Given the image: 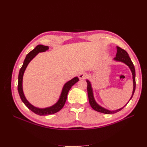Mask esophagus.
<instances>
[{"instance_id":"34e87169","label":"esophagus","mask_w":147,"mask_h":147,"mask_svg":"<svg viewBox=\"0 0 147 147\" xmlns=\"http://www.w3.org/2000/svg\"><path fill=\"white\" fill-rule=\"evenodd\" d=\"M87 77V74L85 72H81L78 74V78L82 80V79H85Z\"/></svg>"}]
</instances>
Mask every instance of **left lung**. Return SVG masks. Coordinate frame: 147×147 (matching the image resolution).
<instances>
[{
    "label": "left lung",
    "instance_id": "left-lung-1",
    "mask_svg": "<svg viewBox=\"0 0 147 147\" xmlns=\"http://www.w3.org/2000/svg\"><path fill=\"white\" fill-rule=\"evenodd\" d=\"M117 53L116 55V57L113 59L115 61H119V62H121V63H123L125 64H126L129 69L131 70V72L132 74V79H133V91H132V94L131 97V98L129 100L132 99V97L134 95V93L135 92L136 90V71H135V68H134V65L133 64L132 62L131 59V58L129 56L128 53L124 50L123 49L119 47H117ZM86 82L88 84L87 86V90H88V99H89V102H90V104L91 106V107L94 109V110L97 111V112H99L100 113H103L105 114H111V113H115L121 110H122L124 107H125L127 104L128 103L129 100L128 101L126 105H124L123 107L116 110H109L106 109L104 107H102L100 105H99L96 102L94 96H93V91H92V88L91 86V84L90 82L88 80H86Z\"/></svg>",
    "mask_w": 147,
    "mask_h": 147
}]
</instances>
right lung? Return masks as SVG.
I'll return each mask as SVG.
<instances>
[{
    "label": "right lung",
    "mask_w": 147,
    "mask_h": 147,
    "mask_svg": "<svg viewBox=\"0 0 147 147\" xmlns=\"http://www.w3.org/2000/svg\"><path fill=\"white\" fill-rule=\"evenodd\" d=\"M48 49H49V47L48 46L38 45L35 47L33 50L29 52L26 57V58L24 61L23 64L20 70L19 75H18V92H19V94L21 97V100L23 101V102L25 104V105L29 109H30L31 111H32V112H33L35 114L40 115V116H42V115H48L54 114L57 112H59L60 110L63 109L65 103V101L67 100V94L70 90V89L72 88V86L74 85V84H75L79 80L78 78L75 77L73 79L70 80V81L67 82L63 88V90H62V92H61V94L59 97V100H57V102L55 104H54L51 107H47L45 109H40L38 107H34V105H32V104H30L29 103L28 100L26 98L23 92V78L24 71L26 67H27L28 65L30 62V61L32 60L38 53L46 51L47 50H48Z\"/></svg>",
    "instance_id": "obj_1"
}]
</instances>
